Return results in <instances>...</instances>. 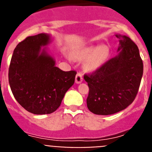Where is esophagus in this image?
I'll return each instance as SVG.
<instances>
[{
  "label": "esophagus",
  "mask_w": 152,
  "mask_h": 152,
  "mask_svg": "<svg viewBox=\"0 0 152 152\" xmlns=\"http://www.w3.org/2000/svg\"><path fill=\"white\" fill-rule=\"evenodd\" d=\"M83 80V76L80 73H77L76 75V77H75V83L76 84H80V83L82 82Z\"/></svg>",
  "instance_id": "obj_1"
}]
</instances>
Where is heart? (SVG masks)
<instances>
[{
  "instance_id": "b5f03b06",
  "label": "heart",
  "mask_w": 152,
  "mask_h": 152,
  "mask_svg": "<svg viewBox=\"0 0 152 152\" xmlns=\"http://www.w3.org/2000/svg\"><path fill=\"white\" fill-rule=\"evenodd\" d=\"M110 55V48L107 45H101L100 46L84 47L77 49L72 53V58L80 61H86L84 68L87 71L92 72L98 69L103 65ZM68 58L70 56H67Z\"/></svg>"
}]
</instances>
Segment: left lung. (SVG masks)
Wrapping results in <instances>:
<instances>
[{
	"label": "left lung",
	"instance_id": "left-lung-1",
	"mask_svg": "<svg viewBox=\"0 0 152 152\" xmlns=\"http://www.w3.org/2000/svg\"><path fill=\"white\" fill-rule=\"evenodd\" d=\"M116 36L120 39L118 56L84 75L89 87L87 106L96 115L116 113L129 106L138 94L143 75L138 46L128 36Z\"/></svg>",
	"mask_w": 152,
	"mask_h": 152
}]
</instances>
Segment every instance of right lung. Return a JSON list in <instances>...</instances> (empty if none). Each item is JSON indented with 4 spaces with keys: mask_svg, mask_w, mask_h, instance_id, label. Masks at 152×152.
<instances>
[{
    "mask_svg": "<svg viewBox=\"0 0 152 152\" xmlns=\"http://www.w3.org/2000/svg\"><path fill=\"white\" fill-rule=\"evenodd\" d=\"M50 36H28L13 51L8 77L13 96L26 110L36 115L55 112L75 83V71L63 72L45 49Z\"/></svg>",
    "mask_w": 152,
    "mask_h": 152,
    "instance_id": "right-lung-1",
    "label": "right lung"
}]
</instances>
